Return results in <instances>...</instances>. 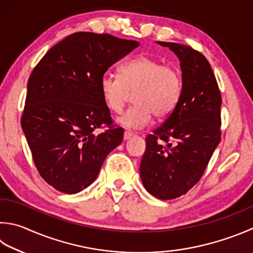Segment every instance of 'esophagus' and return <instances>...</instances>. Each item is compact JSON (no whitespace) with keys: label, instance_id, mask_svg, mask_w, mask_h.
<instances>
[{"label":"esophagus","instance_id":"34e87169","mask_svg":"<svg viewBox=\"0 0 253 253\" xmlns=\"http://www.w3.org/2000/svg\"><path fill=\"white\" fill-rule=\"evenodd\" d=\"M134 135L133 134L132 132H130V131H126L125 132V134H123V137H125V140H128V139H131V137Z\"/></svg>","mask_w":253,"mask_h":253}]
</instances>
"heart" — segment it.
<instances>
[{
	"mask_svg": "<svg viewBox=\"0 0 253 253\" xmlns=\"http://www.w3.org/2000/svg\"><path fill=\"white\" fill-rule=\"evenodd\" d=\"M100 90L106 106L114 113H121L134 93V107L128 109L118 123L126 128H142L149 126L152 117H169L178 104L182 93V76L171 65L147 56H137L122 64L119 77L104 75Z\"/></svg>",
	"mask_w": 253,
	"mask_h": 253,
	"instance_id": "obj_1",
	"label": "heart"
}]
</instances>
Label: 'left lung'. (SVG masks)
<instances>
[{"mask_svg": "<svg viewBox=\"0 0 253 253\" xmlns=\"http://www.w3.org/2000/svg\"><path fill=\"white\" fill-rule=\"evenodd\" d=\"M157 42L177 55L183 87L173 113L145 137L140 174L147 192L169 201L199 182L220 142L221 94L202 52L178 42Z\"/></svg>", "mask_w": 253, "mask_h": 253, "instance_id": "1", "label": "left lung"}]
</instances>
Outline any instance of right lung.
<instances>
[{
	"mask_svg": "<svg viewBox=\"0 0 253 253\" xmlns=\"http://www.w3.org/2000/svg\"><path fill=\"white\" fill-rule=\"evenodd\" d=\"M140 45L110 34L78 32L52 46L28 78L21 125L38 173L65 194L97 178L123 140L103 101L100 80ZM98 128L104 131L96 133Z\"/></svg>",
	"mask_w": 253,
	"mask_h": 253,
	"instance_id": "right-lung-1",
	"label": "right lung"
}]
</instances>
